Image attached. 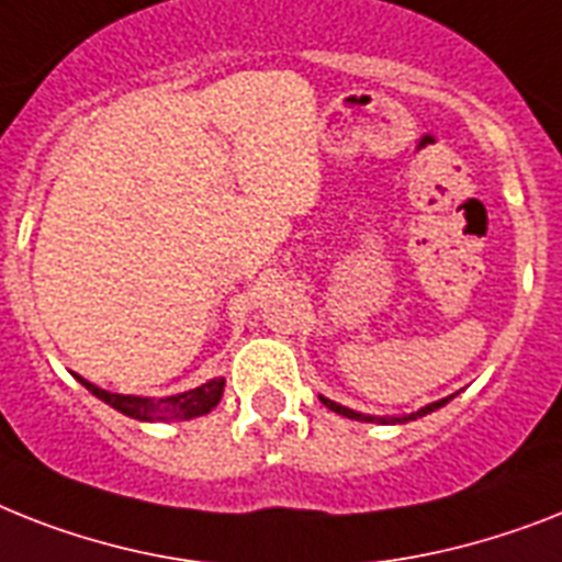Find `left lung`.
I'll return each mask as SVG.
<instances>
[{
    "mask_svg": "<svg viewBox=\"0 0 562 562\" xmlns=\"http://www.w3.org/2000/svg\"><path fill=\"white\" fill-rule=\"evenodd\" d=\"M450 398H453V395H450ZM450 398L432 401V404H427V407H422V409H418V413H409V415H404V418H375V415H363V413H355V409L344 407V404H335V401H328V398H323V395H321V401H323V404H326L328 409H331V413H337V415H346V418H355V422H381V424H404V422H415V418H422V415L432 413V409L445 407V404H447V401H450Z\"/></svg>",
    "mask_w": 562,
    "mask_h": 562,
    "instance_id": "obj_1",
    "label": "left lung"
}]
</instances>
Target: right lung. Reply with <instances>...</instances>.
<instances>
[{
    "instance_id": "add662e5",
    "label": "right lung",
    "mask_w": 562,
    "mask_h": 562,
    "mask_svg": "<svg viewBox=\"0 0 562 562\" xmlns=\"http://www.w3.org/2000/svg\"><path fill=\"white\" fill-rule=\"evenodd\" d=\"M77 381L98 395L100 401H106L109 407H115L117 413L138 418V422H176V418H195L216 407L222 392H225V378L207 381V384L187 390L181 395H170V398H140V395H117V392H106L100 386L89 384L86 378L77 375Z\"/></svg>"
}]
</instances>
